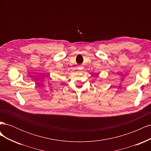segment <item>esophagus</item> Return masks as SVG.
<instances>
[{"label":"esophagus","instance_id":"esophagus-1","mask_svg":"<svg viewBox=\"0 0 151 151\" xmlns=\"http://www.w3.org/2000/svg\"><path fill=\"white\" fill-rule=\"evenodd\" d=\"M77 67H78V68H79V69L80 70H83V67L82 66V65H79V66Z\"/></svg>","mask_w":151,"mask_h":151}]
</instances>
